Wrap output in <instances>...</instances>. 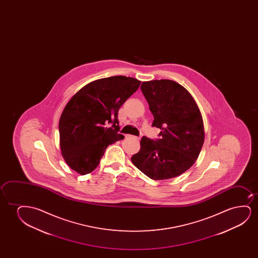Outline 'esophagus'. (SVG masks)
<instances>
[{"label":"esophagus","mask_w":258,"mask_h":258,"mask_svg":"<svg viewBox=\"0 0 258 258\" xmlns=\"http://www.w3.org/2000/svg\"><path fill=\"white\" fill-rule=\"evenodd\" d=\"M126 138H128V139H135V140H137V141L139 140L138 137H135V136H131V135H127Z\"/></svg>","instance_id":"esophagus-1"}]
</instances>
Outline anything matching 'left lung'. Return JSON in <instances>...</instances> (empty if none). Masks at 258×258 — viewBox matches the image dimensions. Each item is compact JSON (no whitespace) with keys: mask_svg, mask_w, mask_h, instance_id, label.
<instances>
[{"mask_svg":"<svg viewBox=\"0 0 258 258\" xmlns=\"http://www.w3.org/2000/svg\"><path fill=\"white\" fill-rule=\"evenodd\" d=\"M141 91L159 127L155 140L143 137L131 161L152 180H166L186 172L198 159L205 141L200 110L190 93L176 82H143Z\"/></svg>","mask_w":258,"mask_h":258,"instance_id":"obj_1","label":"left lung"}]
</instances>
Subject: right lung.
I'll use <instances>...</instances> for the list:
<instances>
[{
	"label": "right lung",
	"instance_id": "obj_1",
	"mask_svg": "<svg viewBox=\"0 0 258 258\" xmlns=\"http://www.w3.org/2000/svg\"><path fill=\"white\" fill-rule=\"evenodd\" d=\"M140 84L124 76L101 78L71 98L59 121L61 154L71 169L82 175L91 173L107 146L123 139L118 133V111Z\"/></svg>",
	"mask_w": 258,
	"mask_h": 258
}]
</instances>
